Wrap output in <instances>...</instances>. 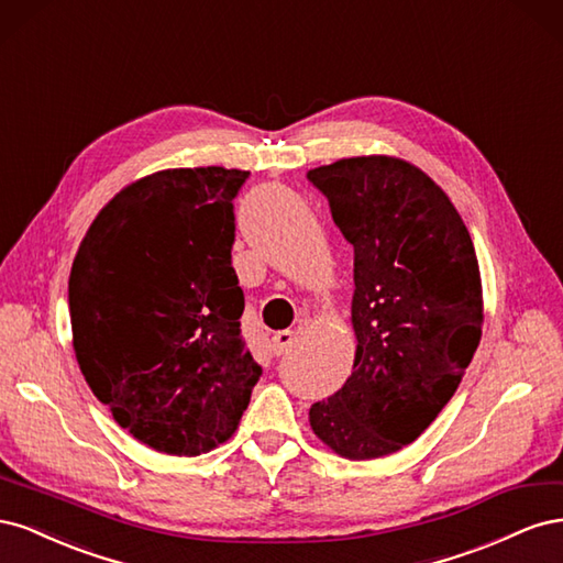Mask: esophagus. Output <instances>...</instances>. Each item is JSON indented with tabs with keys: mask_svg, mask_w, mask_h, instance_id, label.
I'll use <instances>...</instances> for the list:
<instances>
[{
	"mask_svg": "<svg viewBox=\"0 0 563 563\" xmlns=\"http://www.w3.org/2000/svg\"><path fill=\"white\" fill-rule=\"evenodd\" d=\"M294 340H296V331H291V329L277 331L275 335H272V340H269V347H272V352L279 356V354L288 352V347L294 345Z\"/></svg>",
	"mask_w": 563,
	"mask_h": 563,
	"instance_id": "34e87169",
	"label": "esophagus"
}]
</instances>
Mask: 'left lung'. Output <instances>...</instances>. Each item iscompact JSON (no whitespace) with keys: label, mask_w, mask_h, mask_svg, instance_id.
I'll list each match as a JSON object with an SVG mask.
<instances>
[{"label":"left lung","mask_w":563,"mask_h":563,"mask_svg":"<svg viewBox=\"0 0 563 563\" xmlns=\"http://www.w3.org/2000/svg\"><path fill=\"white\" fill-rule=\"evenodd\" d=\"M354 249V371L310 408L335 453L368 460L411 444L441 413L482 338V279L444 190L391 157L308 172Z\"/></svg>","instance_id":"1"}]
</instances>
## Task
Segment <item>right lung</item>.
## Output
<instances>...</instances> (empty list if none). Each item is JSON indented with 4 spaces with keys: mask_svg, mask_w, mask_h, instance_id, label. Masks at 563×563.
Here are the masks:
<instances>
[{
    "mask_svg": "<svg viewBox=\"0 0 563 563\" xmlns=\"http://www.w3.org/2000/svg\"><path fill=\"white\" fill-rule=\"evenodd\" d=\"M249 172L172 168L119 192L75 255L67 302L79 368L114 420L168 455L240 424L263 368L242 338L234 197Z\"/></svg>",
    "mask_w": 563,
    "mask_h": 563,
    "instance_id": "add662e5",
    "label": "right lung"
}]
</instances>
